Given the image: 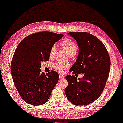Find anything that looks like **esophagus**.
<instances>
[{"label":"esophagus","mask_w":123,"mask_h":123,"mask_svg":"<svg viewBox=\"0 0 123 123\" xmlns=\"http://www.w3.org/2000/svg\"><path fill=\"white\" fill-rule=\"evenodd\" d=\"M59 78L60 80H63V79L64 78V76L62 74H60L59 75Z\"/></svg>","instance_id":"obj_1"}]
</instances>
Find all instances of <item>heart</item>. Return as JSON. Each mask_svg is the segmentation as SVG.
Returning <instances> with one entry per match:
<instances>
[{"mask_svg":"<svg viewBox=\"0 0 123 123\" xmlns=\"http://www.w3.org/2000/svg\"><path fill=\"white\" fill-rule=\"evenodd\" d=\"M60 46L63 48L67 52V54L69 56L70 55H74L78 50V46L74 42L70 40H65L62 42L60 43ZM56 50V46L55 45H54L51 46V49L50 50L49 56L50 58H53L54 56L55 52ZM53 67L55 69L59 72L63 71V70L66 68L67 66L64 64L60 63V62H56L53 65Z\"/></svg>","mask_w":123,"mask_h":123,"instance_id":"b5f03b06","label":"heart"}]
</instances>
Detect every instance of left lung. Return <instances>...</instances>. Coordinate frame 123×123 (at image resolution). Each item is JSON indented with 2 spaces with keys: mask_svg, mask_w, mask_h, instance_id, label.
<instances>
[{
  "mask_svg": "<svg viewBox=\"0 0 123 123\" xmlns=\"http://www.w3.org/2000/svg\"><path fill=\"white\" fill-rule=\"evenodd\" d=\"M79 48L77 60L70 69L73 74L83 73L82 78L68 75L65 95L72 104L88 105L100 97L110 69V56L104 43L96 37L84 32H70Z\"/></svg>",
  "mask_w": 123,
  "mask_h": 123,
  "instance_id": "left-lung-1",
  "label": "left lung"
}]
</instances>
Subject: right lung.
I'll return each instance as SVG.
<instances>
[{"instance_id": "obj_1", "label": "right lung", "mask_w": 123, "mask_h": 123, "mask_svg": "<svg viewBox=\"0 0 123 123\" xmlns=\"http://www.w3.org/2000/svg\"><path fill=\"white\" fill-rule=\"evenodd\" d=\"M63 36L50 32H39L26 37L17 47L11 71L16 89L27 103L41 105L49 98L59 75L54 70L46 74L41 72V63L49 60L51 46Z\"/></svg>"}]
</instances>
